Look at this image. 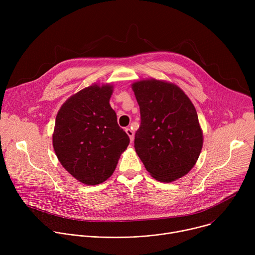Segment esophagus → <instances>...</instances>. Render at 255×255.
I'll return each instance as SVG.
<instances>
[{
  "label": "esophagus",
  "mask_w": 255,
  "mask_h": 255,
  "mask_svg": "<svg viewBox=\"0 0 255 255\" xmlns=\"http://www.w3.org/2000/svg\"><path fill=\"white\" fill-rule=\"evenodd\" d=\"M125 131H126L127 135L129 136L130 141H131V142H133V140H134V132H133L130 128H126V129H125Z\"/></svg>",
  "instance_id": "34e87169"
}]
</instances>
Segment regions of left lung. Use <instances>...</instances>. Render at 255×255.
I'll return each mask as SVG.
<instances>
[{"instance_id":"8db88e82","label":"left lung","mask_w":255,"mask_h":255,"mask_svg":"<svg viewBox=\"0 0 255 255\" xmlns=\"http://www.w3.org/2000/svg\"><path fill=\"white\" fill-rule=\"evenodd\" d=\"M141 124L134 147L155 179L171 183L196 164L203 147V131L196 108L176 85L155 79L134 82Z\"/></svg>"}]
</instances>
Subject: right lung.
I'll list each match as a JSON object with an SVG mask.
<instances>
[{
  "instance_id": "right-lung-1",
  "label": "right lung",
  "mask_w": 255,
  "mask_h": 255,
  "mask_svg": "<svg viewBox=\"0 0 255 255\" xmlns=\"http://www.w3.org/2000/svg\"><path fill=\"white\" fill-rule=\"evenodd\" d=\"M113 91L111 84L89 86L70 96L56 115L54 152L61 165L88 186L113 174L130 142L110 105Z\"/></svg>"
}]
</instances>
